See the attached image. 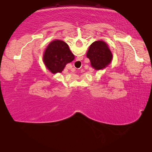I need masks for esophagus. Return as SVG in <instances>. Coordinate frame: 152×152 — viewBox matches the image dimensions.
<instances>
[{
  "label": "esophagus",
  "instance_id": "1",
  "mask_svg": "<svg viewBox=\"0 0 152 152\" xmlns=\"http://www.w3.org/2000/svg\"><path fill=\"white\" fill-rule=\"evenodd\" d=\"M76 61H78V62H80V61H78V60H77ZM81 67H82V66H81Z\"/></svg>",
  "mask_w": 152,
  "mask_h": 152
}]
</instances>
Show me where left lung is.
Returning <instances> with one entry per match:
<instances>
[{
	"label": "left lung",
	"mask_w": 152,
	"mask_h": 152,
	"mask_svg": "<svg viewBox=\"0 0 152 152\" xmlns=\"http://www.w3.org/2000/svg\"><path fill=\"white\" fill-rule=\"evenodd\" d=\"M92 68L99 70L104 69L110 63L113 54L108 45L103 41H96L90 45L86 53Z\"/></svg>",
	"instance_id": "8db88e82"
}]
</instances>
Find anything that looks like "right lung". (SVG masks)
Segmentation results:
<instances>
[{
  "label": "right lung",
  "instance_id": "right-lung-1",
  "mask_svg": "<svg viewBox=\"0 0 152 152\" xmlns=\"http://www.w3.org/2000/svg\"><path fill=\"white\" fill-rule=\"evenodd\" d=\"M43 59L45 66L51 72L61 73L66 64L74 60V55L66 42L54 40L45 49Z\"/></svg>",
  "mask_w": 152,
  "mask_h": 152
}]
</instances>
